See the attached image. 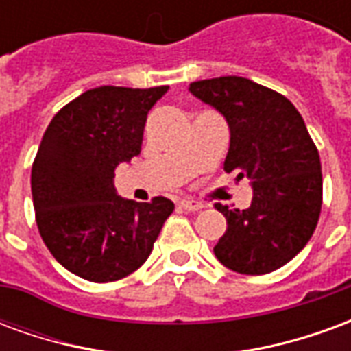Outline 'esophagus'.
Listing matches in <instances>:
<instances>
[{"label": "esophagus", "mask_w": 351, "mask_h": 351, "mask_svg": "<svg viewBox=\"0 0 351 351\" xmlns=\"http://www.w3.org/2000/svg\"><path fill=\"white\" fill-rule=\"evenodd\" d=\"M178 206L184 208V210H188V213H197L205 205L201 201H195V199H182V201H178Z\"/></svg>", "instance_id": "obj_1"}]
</instances>
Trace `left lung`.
<instances>
[{
  "label": "left lung",
  "mask_w": 351,
  "mask_h": 351,
  "mask_svg": "<svg viewBox=\"0 0 351 351\" xmlns=\"http://www.w3.org/2000/svg\"><path fill=\"white\" fill-rule=\"evenodd\" d=\"M190 92L226 116L223 171L254 188L244 210L216 205L228 229L214 254L241 274L276 271L306 246L322 210V163L304 120L282 93L243 77L197 80Z\"/></svg>",
  "instance_id": "left-lung-1"
}]
</instances>
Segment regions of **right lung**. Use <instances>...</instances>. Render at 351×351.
<instances>
[{
    "mask_svg": "<svg viewBox=\"0 0 351 351\" xmlns=\"http://www.w3.org/2000/svg\"><path fill=\"white\" fill-rule=\"evenodd\" d=\"M169 86H99L58 110L32 167L35 221L58 263L90 282L145 263L175 210L167 197L116 195L114 169L141 154L146 116Z\"/></svg>",
    "mask_w": 351,
    "mask_h": 351,
    "instance_id": "obj_1",
    "label": "right lung"
}]
</instances>
